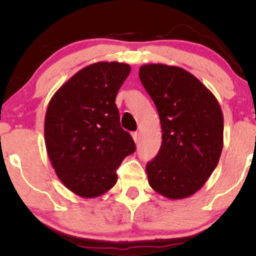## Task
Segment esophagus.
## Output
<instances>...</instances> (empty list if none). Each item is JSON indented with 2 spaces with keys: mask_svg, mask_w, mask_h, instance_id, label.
I'll return each instance as SVG.
<instances>
[{
  "mask_svg": "<svg viewBox=\"0 0 256 256\" xmlns=\"http://www.w3.org/2000/svg\"><path fill=\"white\" fill-rule=\"evenodd\" d=\"M132 138H134V140L136 143H138V132H132Z\"/></svg>",
  "mask_w": 256,
  "mask_h": 256,
  "instance_id": "34e87169",
  "label": "esophagus"
}]
</instances>
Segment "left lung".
Instances as JSON below:
<instances>
[{
    "instance_id": "left-lung-1",
    "label": "left lung",
    "mask_w": 256,
    "mask_h": 256,
    "mask_svg": "<svg viewBox=\"0 0 256 256\" xmlns=\"http://www.w3.org/2000/svg\"><path fill=\"white\" fill-rule=\"evenodd\" d=\"M140 79L162 128L160 150L146 167L149 185L167 198H189L204 186L222 155L224 118L218 100L177 66L143 64Z\"/></svg>"
}]
</instances>
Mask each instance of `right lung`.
<instances>
[{
  "instance_id": "right-lung-1",
  "label": "right lung",
  "mask_w": 256,
  "mask_h": 256,
  "mask_svg": "<svg viewBox=\"0 0 256 256\" xmlns=\"http://www.w3.org/2000/svg\"><path fill=\"white\" fill-rule=\"evenodd\" d=\"M130 71V64L116 61L89 64L54 94L46 108L44 138L52 168L82 198L112 189L122 161L136 150L116 104Z\"/></svg>"
}]
</instances>
